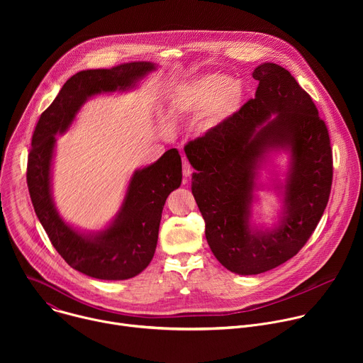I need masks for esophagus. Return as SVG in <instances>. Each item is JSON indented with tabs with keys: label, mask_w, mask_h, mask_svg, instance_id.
Here are the masks:
<instances>
[{
	"label": "esophagus",
	"mask_w": 363,
	"mask_h": 363,
	"mask_svg": "<svg viewBox=\"0 0 363 363\" xmlns=\"http://www.w3.org/2000/svg\"><path fill=\"white\" fill-rule=\"evenodd\" d=\"M182 174L185 178H189L191 174H192V167L189 165V162L186 160L182 161Z\"/></svg>",
	"instance_id": "1"
}]
</instances>
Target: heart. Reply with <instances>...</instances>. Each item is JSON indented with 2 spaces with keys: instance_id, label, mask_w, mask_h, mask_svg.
Wrapping results in <instances>:
<instances>
[{
  "instance_id": "heart-1",
  "label": "heart",
  "mask_w": 363,
  "mask_h": 363,
  "mask_svg": "<svg viewBox=\"0 0 363 363\" xmlns=\"http://www.w3.org/2000/svg\"><path fill=\"white\" fill-rule=\"evenodd\" d=\"M242 97L240 82L227 74H205L184 84L168 105L169 119H181L188 115L201 113L199 126L206 130L217 126L231 116Z\"/></svg>"
}]
</instances>
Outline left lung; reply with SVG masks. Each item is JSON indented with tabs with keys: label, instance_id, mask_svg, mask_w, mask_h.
Listing matches in <instances>:
<instances>
[{
	"label": "left lung",
	"instance_id": "left-lung-1",
	"mask_svg": "<svg viewBox=\"0 0 363 363\" xmlns=\"http://www.w3.org/2000/svg\"><path fill=\"white\" fill-rule=\"evenodd\" d=\"M252 77L255 97L184 147L206 241L227 270L242 276L269 272L301 250L325 213L333 178L329 130L312 97L279 65L263 63ZM270 148L292 157L284 216L274 230L252 232L253 179Z\"/></svg>",
	"mask_w": 363,
	"mask_h": 363
}]
</instances>
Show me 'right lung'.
Segmentation results:
<instances>
[{
    "label": "right lung",
    "mask_w": 363,
    "mask_h": 363,
    "mask_svg": "<svg viewBox=\"0 0 363 363\" xmlns=\"http://www.w3.org/2000/svg\"><path fill=\"white\" fill-rule=\"evenodd\" d=\"M152 70V63L133 62L76 73L41 113L33 133L27 185L34 211L65 262L94 279L126 280L149 266L157 248L165 201L182 181L181 157L177 149H169L155 164L135 171L113 223L96 234H82L60 218L51 196L55 136L69 129L89 97L130 89Z\"/></svg>",
    "instance_id": "right-lung-1"
}]
</instances>
